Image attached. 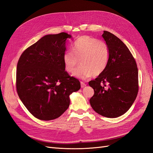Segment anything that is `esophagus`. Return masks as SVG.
Returning a JSON list of instances; mask_svg holds the SVG:
<instances>
[{"mask_svg":"<svg viewBox=\"0 0 153 153\" xmlns=\"http://www.w3.org/2000/svg\"><path fill=\"white\" fill-rule=\"evenodd\" d=\"M80 84H81V87L82 88H84L87 85L85 84L84 82H80Z\"/></svg>","mask_w":153,"mask_h":153,"instance_id":"esophagus-1","label":"esophagus"}]
</instances>
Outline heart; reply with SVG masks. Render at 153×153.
I'll return each instance as SVG.
<instances>
[{"label": "heart", "instance_id": "heart-1", "mask_svg": "<svg viewBox=\"0 0 153 153\" xmlns=\"http://www.w3.org/2000/svg\"><path fill=\"white\" fill-rule=\"evenodd\" d=\"M72 51L68 50L63 55L64 68L73 73L81 61V66L74 72L73 76L80 79L94 75L99 76L106 69L110 52L107 44L89 36H82L74 42Z\"/></svg>", "mask_w": 153, "mask_h": 153}]
</instances>
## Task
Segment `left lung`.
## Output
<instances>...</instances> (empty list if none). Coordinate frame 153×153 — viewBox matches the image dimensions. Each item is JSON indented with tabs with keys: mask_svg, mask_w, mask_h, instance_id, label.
<instances>
[{
	"mask_svg": "<svg viewBox=\"0 0 153 153\" xmlns=\"http://www.w3.org/2000/svg\"><path fill=\"white\" fill-rule=\"evenodd\" d=\"M110 56L105 71L89 82L94 91L90 104L96 112L108 118L121 116L130 108L138 91V68L135 59L123 41L104 31Z\"/></svg>",
	"mask_w": 153,
	"mask_h": 153,
	"instance_id": "8db88e82",
	"label": "left lung"
}]
</instances>
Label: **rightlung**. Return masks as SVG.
Returning a JSON list of instances; mask_svg holds the SVG:
<instances>
[{
  "label": "right lung",
  "instance_id": "right-lung-1",
  "mask_svg": "<svg viewBox=\"0 0 153 153\" xmlns=\"http://www.w3.org/2000/svg\"><path fill=\"white\" fill-rule=\"evenodd\" d=\"M72 38L66 32L48 34L27 48L16 68L18 96L29 112L37 119H57L70 104L69 95L80 89L78 79L65 71L63 55L66 41Z\"/></svg>",
  "mask_w": 153,
  "mask_h": 153
}]
</instances>
